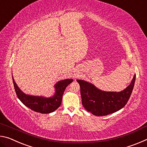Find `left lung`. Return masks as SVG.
Segmentation results:
<instances>
[{"mask_svg": "<svg viewBox=\"0 0 147 147\" xmlns=\"http://www.w3.org/2000/svg\"><path fill=\"white\" fill-rule=\"evenodd\" d=\"M136 80L134 75L131 84L121 92L101 91L90 83L77 80L80 87L82 103L87 111L96 116H104L115 113L128 102Z\"/></svg>", "mask_w": 147, "mask_h": 147, "instance_id": "8db88e82", "label": "left lung"}]
</instances>
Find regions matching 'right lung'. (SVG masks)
I'll use <instances>...</instances> for the list:
<instances>
[{
    "instance_id": "1",
    "label": "right lung",
    "mask_w": 147,
    "mask_h": 147,
    "mask_svg": "<svg viewBox=\"0 0 147 147\" xmlns=\"http://www.w3.org/2000/svg\"><path fill=\"white\" fill-rule=\"evenodd\" d=\"M13 78V83L17 97L28 108L36 112L41 113H49L53 112L60 106L62 100V96L64 91L69 84L73 81V79H66L57 83L54 88L56 93L54 95L50 98H45L43 96H31L24 94L17 86Z\"/></svg>"
}]
</instances>
